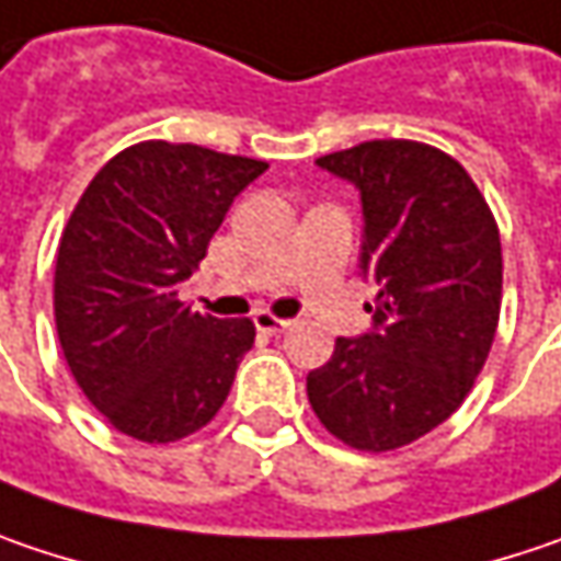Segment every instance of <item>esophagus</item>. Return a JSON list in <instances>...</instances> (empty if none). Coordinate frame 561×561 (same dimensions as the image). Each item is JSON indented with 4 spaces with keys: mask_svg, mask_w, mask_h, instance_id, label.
Returning <instances> with one entry per match:
<instances>
[{
    "mask_svg": "<svg viewBox=\"0 0 561 561\" xmlns=\"http://www.w3.org/2000/svg\"><path fill=\"white\" fill-rule=\"evenodd\" d=\"M253 323H256L260 333H285V330L291 327V320H282V317H276V313L270 311H256Z\"/></svg>",
    "mask_w": 561,
    "mask_h": 561,
    "instance_id": "obj_1",
    "label": "esophagus"
}]
</instances>
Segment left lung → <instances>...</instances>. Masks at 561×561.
Here are the masks:
<instances>
[{
    "label": "left lung",
    "instance_id": "8db88e82",
    "mask_svg": "<svg viewBox=\"0 0 561 561\" xmlns=\"http://www.w3.org/2000/svg\"><path fill=\"white\" fill-rule=\"evenodd\" d=\"M362 190V270L378 285L375 330L340 336L308 375L323 428L355 450H397L467 400L502 311L499 225L447 151L375 139L317 158Z\"/></svg>",
    "mask_w": 561,
    "mask_h": 561
}]
</instances>
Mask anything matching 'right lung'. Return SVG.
Returning a JSON list of instances; mask_svg holds the SVG:
<instances>
[{
    "mask_svg": "<svg viewBox=\"0 0 561 561\" xmlns=\"http://www.w3.org/2000/svg\"><path fill=\"white\" fill-rule=\"evenodd\" d=\"M270 164L149 139L114 154L69 215L53 313L76 383L116 432L171 445L209 425L256 327L181 301L234 196Z\"/></svg>",
    "mask_w": 561,
    "mask_h": 561,
    "instance_id": "1",
    "label": "right lung"
}]
</instances>
